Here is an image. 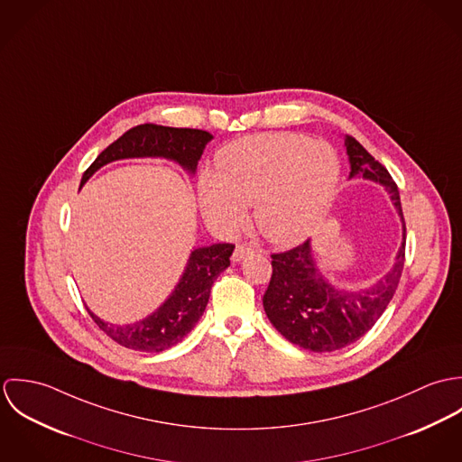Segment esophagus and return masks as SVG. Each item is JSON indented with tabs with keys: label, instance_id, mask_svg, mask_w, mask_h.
Segmentation results:
<instances>
[{
	"label": "esophagus",
	"instance_id": "1",
	"mask_svg": "<svg viewBox=\"0 0 462 462\" xmlns=\"http://www.w3.org/2000/svg\"><path fill=\"white\" fill-rule=\"evenodd\" d=\"M254 253V247L249 245V244H238L235 253H233V262H242L245 256L253 254Z\"/></svg>",
	"mask_w": 462,
	"mask_h": 462
}]
</instances>
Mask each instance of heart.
Listing matches in <instances>:
<instances>
[{
  "label": "heart",
  "instance_id": "b5f03b06",
  "mask_svg": "<svg viewBox=\"0 0 462 462\" xmlns=\"http://www.w3.org/2000/svg\"><path fill=\"white\" fill-rule=\"evenodd\" d=\"M218 174L199 180L202 213L215 226L235 231L256 204L258 229L275 244L308 236L337 185L339 162L326 142L304 134L270 133L238 140L218 154Z\"/></svg>",
  "mask_w": 462,
  "mask_h": 462
}]
</instances>
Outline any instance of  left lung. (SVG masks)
<instances>
[{"label":"left lung","mask_w":462,"mask_h":462,"mask_svg":"<svg viewBox=\"0 0 462 462\" xmlns=\"http://www.w3.org/2000/svg\"><path fill=\"white\" fill-rule=\"evenodd\" d=\"M345 145L350 178L379 181L390 192L403 224V242L393 268L363 291L332 288L315 266L310 240L270 256L272 277L263 295L264 313L288 341L313 352L343 348L372 329L395 295L405 262V222L393 178L356 138L346 136Z\"/></svg>","instance_id":"obj_1"}]
</instances>
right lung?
<instances>
[{
    "label": "right lung",
    "mask_w": 462,
    "mask_h": 462,
    "mask_svg": "<svg viewBox=\"0 0 462 462\" xmlns=\"http://www.w3.org/2000/svg\"><path fill=\"white\" fill-rule=\"evenodd\" d=\"M213 136L202 130L140 125L110 143L85 171L81 185L103 165L140 156H162L178 162L189 172H196L199 158ZM233 244L200 247L190 254L181 281L171 297L147 319L132 326L106 324L90 313L92 320L116 343L138 352H162L180 343L202 317L215 279L229 266Z\"/></svg>",
    "instance_id": "add662e5"
}]
</instances>
